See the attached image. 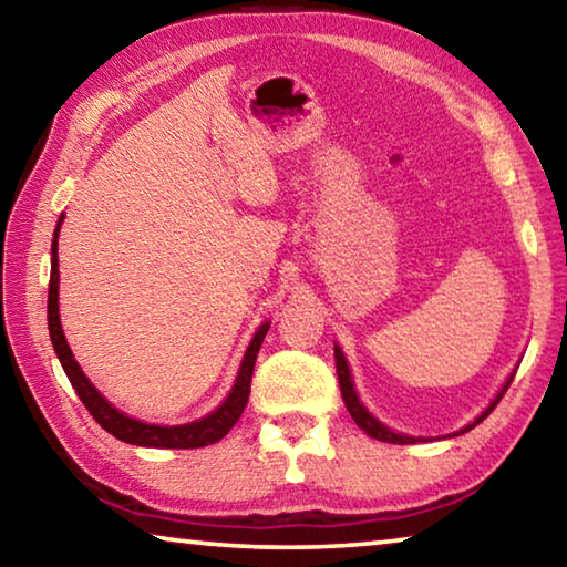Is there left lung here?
<instances>
[{
	"label": "left lung",
	"instance_id": "left-lung-1",
	"mask_svg": "<svg viewBox=\"0 0 567 567\" xmlns=\"http://www.w3.org/2000/svg\"><path fill=\"white\" fill-rule=\"evenodd\" d=\"M334 364H338V380H340L342 400H344V405H348V412L352 415V420L358 422V427H362L364 433H368L370 437L382 440V443H392V445H412V443H417V440H422V437H408V435H398V433H392L390 427L382 425V422H378L375 417L370 415L368 410H364V405H362V402L358 400V392H354V388H352L348 360H344V354H342V350H340V348H334ZM511 380H513V378H511ZM511 380H507V385H511ZM507 385L503 388L501 395H497V398L493 400V405L483 412V415H480L475 422H470L467 427H463V430H460V433H455V435H463V433H467V430H473V427H475V425H480V422H483L487 415H491V412L495 410L497 402H501V398L505 395Z\"/></svg>",
	"mask_w": 567,
	"mask_h": 567
}]
</instances>
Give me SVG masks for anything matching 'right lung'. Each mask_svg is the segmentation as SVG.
<instances>
[{
  "mask_svg": "<svg viewBox=\"0 0 567 567\" xmlns=\"http://www.w3.org/2000/svg\"><path fill=\"white\" fill-rule=\"evenodd\" d=\"M60 225H62V217H60ZM60 225H56L54 239H52V275H50V300H47V320H50V338H52L56 358H60L66 378H70L74 392L84 402V408L90 410V415L97 420L110 435L130 445L189 450V447L213 445L217 440H223L229 430L235 427V422L239 420V415H243V410L247 405L249 382H252L257 352L262 348V340L267 330H270V324L265 322L262 328L257 330V334L245 352L243 368H239L233 392H229V398L223 402V405H219L215 412H209L207 417L197 422H187V425H177V427H159V425H147V422L122 415V412L117 408H112L110 402L100 395L97 388L87 380L80 364H76L70 344L64 340L62 322H60V302H56L60 300V262H56V237H60Z\"/></svg>",
  "mask_w": 567,
  "mask_h": 567,
  "instance_id": "obj_1",
  "label": "right lung"
}]
</instances>
